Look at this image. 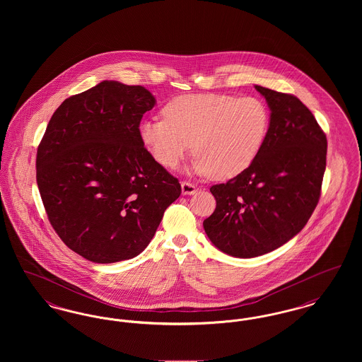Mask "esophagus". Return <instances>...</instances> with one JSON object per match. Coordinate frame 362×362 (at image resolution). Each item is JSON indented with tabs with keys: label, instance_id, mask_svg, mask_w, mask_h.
<instances>
[{
	"label": "esophagus",
	"instance_id": "esophagus-1",
	"mask_svg": "<svg viewBox=\"0 0 362 362\" xmlns=\"http://www.w3.org/2000/svg\"><path fill=\"white\" fill-rule=\"evenodd\" d=\"M197 192V187L189 182H182V194L183 195H192Z\"/></svg>",
	"mask_w": 362,
	"mask_h": 362
}]
</instances>
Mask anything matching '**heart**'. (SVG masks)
I'll return each mask as SVG.
<instances>
[{"instance_id":"1","label":"heart","mask_w":362,"mask_h":362,"mask_svg":"<svg viewBox=\"0 0 362 362\" xmlns=\"http://www.w3.org/2000/svg\"><path fill=\"white\" fill-rule=\"evenodd\" d=\"M163 118L144 119L141 142L164 168L192 152V170L226 180L257 158L269 130V110L258 98L225 93L183 95L164 105Z\"/></svg>"}]
</instances>
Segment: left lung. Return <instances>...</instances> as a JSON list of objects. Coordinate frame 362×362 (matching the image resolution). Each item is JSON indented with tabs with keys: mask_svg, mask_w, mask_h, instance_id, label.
Masks as SVG:
<instances>
[{
	"mask_svg": "<svg viewBox=\"0 0 362 362\" xmlns=\"http://www.w3.org/2000/svg\"><path fill=\"white\" fill-rule=\"evenodd\" d=\"M272 111L257 158L210 187L216 210L204 221L210 241L236 258L272 252L308 223L320 198L327 138L313 114L289 93L255 86Z\"/></svg>",
	"mask_w": 362,
	"mask_h": 362,
	"instance_id": "obj_1",
	"label": "left lung"
}]
</instances>
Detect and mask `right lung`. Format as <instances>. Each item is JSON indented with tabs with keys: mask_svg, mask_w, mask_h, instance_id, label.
<instances>
[{
	"mask_svg": "<svg viewBox=\"0 0 362 362\" xmlns=\"http://www.w3.org/2000/svg\"><path fill=\"white\" fill-rule=\"evenodd\" d=\"M144 86L102 81L61 104L37 146L36 182L49 221L95 263L134 258L182 187L141 142L155 107Z\"/></svg>",
	"mask_w": 362,
	"mask_h": 362,
	"instance_id": "1",
	"label": "right lung"
}]
</instances>
